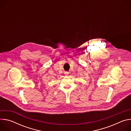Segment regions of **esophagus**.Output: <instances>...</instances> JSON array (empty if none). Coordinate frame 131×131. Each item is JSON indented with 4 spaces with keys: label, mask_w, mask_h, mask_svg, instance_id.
<instances>
[{
    "label": "esophagus",
    "mask_w": 131,
    "mask_h": 131,
    "mask_svg": "<svg viewBox=\"0 0 131 131\" xmlns=\"http://www.w3.org/2000/svg\"><path fill=\"white\" fill-rule=\"evenodd\" d=\"M65 73L66 74H69V72L66 71V72H65Z\"/></svg>",
    "instance_id": "34e87169"
}]
</instances>
